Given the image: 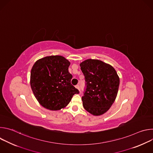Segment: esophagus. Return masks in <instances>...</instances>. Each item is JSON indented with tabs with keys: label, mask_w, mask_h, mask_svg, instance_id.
<instances>
[{
	"label": "esophagus",
	"mask_w": 153,
	"mask_h": 153,
	"mask_svg": "<svg viewBox=\"0 0 153 153\" xmlns=\"http://www.w3.org/2000/svg\"><path fill=\"white\" fill-rule=\"evenodd\" d=\"M76 88L77 89H78V90L80 91V86H79V85H77V86H76Z\"/></svg>",
	"instance_id": "esophagus-1"
}]
</instances>
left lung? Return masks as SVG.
<instances>
[{"label": "left lung", "mask_w": 153, "mask_h": 153, "mask_svg": "<svg viewBox=\"0 0 153 153\" xmlns=\"http://www.w3.org/2000/svg\"><path fill=\"white\" fill-rule=\"evenodd\" d=\"M80 66L85 80L83 106L94 116L102 115L116 98L120 83L117 72L110 65L99 60L87 59Z\"/></svg>", "instance_id": "8db88e82"}]
</instances>
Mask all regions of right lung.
Masks as SVG:
<instances>
[{"label":"right lung","mask_w":153,"mask_h":153,"mask_svg":"<svg viewBox=\"0 0 153 153\" xmlns=\"http://www.w3.org/2000/svg\"><path fill=\"white\" fill-rule=\"evenodd\" d=\"M70 62L61 56H51L36 62L31 71L30 85L39 103L50 110L66 106L79 91L71 83Z\"/></svg>","instance_id":"1"}]
</instances>
